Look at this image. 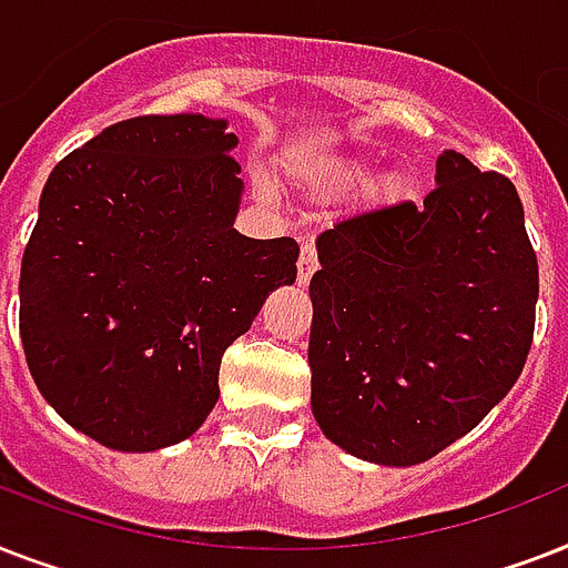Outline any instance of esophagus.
<instances>
[{
  "instance_id": "34e87169",
  "label": "esophagus",
  "mask_w": 568,
  "mask_h": 568,
  "mask_svg": "<svg viewBox=\"0 0 568 568\" xmlns=\"http://www.w3.org/2000/svg\"><path fill=\"white\" fill-rule=\"evenodd\" d=\"M315 271H318V250H315V241L306 239L301 247V262H297V283H310Z\"/></svg>"
}]
</instances>
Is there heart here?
Instances as JSON below:
<instances>
[{
  "label": "heart",
  "mask_w": 568,
  "mask_h": 568,
  "mask_svg": "<svg viewBox=\"0 0 568 568\" xmlns=\"http://www.w3.org/2000/svg\"><path fill=\"white\" fill-rule=\"evenodd\" d=\"M365 164L359 162H347V164H338V168H329L324 173V182H327L329 189H351V185H359L365 180ZM374 194L383 196V200H397V196L406 194V176L400 171H392L386 176H379L374 182Z\"/></svg>",
  "instance_id": "1"
}]
</instances>
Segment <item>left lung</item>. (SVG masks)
I'll return each instance as SVG.
<instances>
[{"instance_id":"8db88e82","label":"left lung","mask_w":568,"mask_h":568,"mask_svg":"<svg viewBox=\"0 0 568 568\" xmlns=\"http://www.w3.org/2000/svg\"><path fill=\"white\" fill-rule=\"evenodd\" d=\"M315 247L312 415L338 448L377 466L424 463L519 379L539 267L507 176L445 150L422 205L354 214Z\"/></svg>"}]
</instances>
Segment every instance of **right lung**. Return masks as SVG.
<instances>
[{"instance_id": "1", "label": "right lung", "mask_w": 568, "mask_h": 568, "mask_svg": "<svg viewBox=\"0 0 568 568\" xmlns=\"http://www.w3.org/2000/svg\"><path fill=\"white\" fill-rule=\"evenodd\" d=\"M226 120L146 114L61 159L22 253L20 336L40 395L105 448L189 439L223 351L297 280L294 239H247Z\"/></svg>"}]
</instances>
